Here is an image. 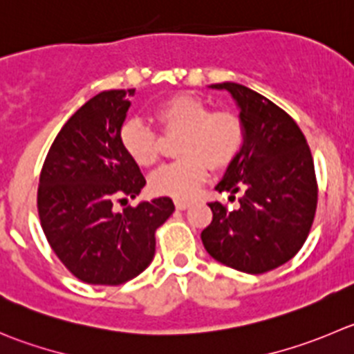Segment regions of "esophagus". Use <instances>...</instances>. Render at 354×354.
<instances>
[{
  "mask_svg": "<svg viewBox=\"0 0 354 354\" xmlns=\"http://www.w3.org/2000/svg\"><path fill=\"white\" fill-rule=\"evenodd\" d=\"M175 207H177V210H186V208L191 207V201L177 200V201H175Z\"/></svg>",
  "mask_w": 354,
  "mask_h": 354,
  "instance_id": "esophagus-1",
  "label": "esophagus"
}]
</instances>
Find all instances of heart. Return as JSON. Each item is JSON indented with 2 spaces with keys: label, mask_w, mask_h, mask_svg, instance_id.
Listing matches in <instances>:
<instances>
[{
  "label": "heart",
  "mask_w": 354,
  "mask_h": 354,
  "mask_svg": "<svg viewBox=\"0 0 354 354\" xmlns=\"http://www.w3.org/2000/svg\"><path fill=\"white\" fill-rule=\"evenodd\" d=\"M160 132L179 136L175 153L180 156L149 177L154 194L189 200L208 175V167L224 170L245 146V127L231 111H212L207 102L193 95L170 97L154 109ZM120 146L139 167H153L160 160V136L139 118L123 121L118 132Z\"/></svg>",
  "instance_id": "1"
}]
</instances>
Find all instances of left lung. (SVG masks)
I'll return each mask as SVG.
<instances>
[{
	"instance_id": "obj_1",
	"label": "left lung",
	"mask_w": 354,
	"mask_h": 354,
	"mask_svg": "<svg viewBox=\"0 0 354 354\" xmlns=\"http://www.w3.org/2000/svg\"><path fill=\"white\" fill-rule=\"evenodd\" d=\"M240 107L245 146L230 165L218 193H241L236 208L208 203L210 225L201 241L215 261L262 274L302 248L318 205L315 163L304 133L281 107L238 83H217Z\"/></svg>"
}]
</instances>
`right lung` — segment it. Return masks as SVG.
Segmentation results:
<instances>
[{"label": "right lung", "mask_w": 354, "mask_h": 354, "mask_svg": "<svg viewBox=\"0 0 354 354\" xmlns=\"http://www.w3.org/2000/svg\"><path fill=\"white\" fill-rule=\"evenodd\" d=\"M136 90H107L64 124L39 174L43 233L64 266L92 285H121L139 276L156 250V230L174 214L170 198L114 210L146 186L118 132Z\"/></svg>", "instance_id": "add662e5"}]
</instances>
